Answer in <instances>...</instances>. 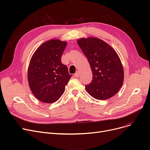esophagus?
I'll use <instances>...</instances> for the list:
<instances>
[{
	"label": "esophagus",
	"mask_w": 150,
	"mask_h": 150,
	"mask_svg": "<svg viewBox=\"0 0 150 150\" xmlns=\"http://www.w3.org/2000/svg\"><path fill=\"white\" fill-rule=\"evenodd\" d=\"M74 75H75V77L79 76V72H78V71H77V72L74 74Z\"/></svg>",
	"instance_id": "esophagus-1"
}]
</instances>
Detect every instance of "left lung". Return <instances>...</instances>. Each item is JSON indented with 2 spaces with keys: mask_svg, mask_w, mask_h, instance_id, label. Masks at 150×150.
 I'll return each mask as SVG.
<instances>
[{
  "mask_svg": "<svg viewBox=\"0 0 150 150\" xmlns=\"http://www.w3.org/2000/svg\"><path fill=\"white\" fill-rule=\"evenodd\" d=\"M78 44L92 70V81L85 88L94 98L103 100L113 97L122 87L124 72L116 52L107 43L96 38H82Z\"/></svg>",
  "mask_w": 150,
  "mask_h": 150,
  "instance_id": "8db88e82",
  "label": "left lung"
}]
</instances>
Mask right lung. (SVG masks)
<instances>
[{"label":"right lung","mask_w":150,"mask_h":150,"mask_svg":"<svg viewBox=\"0 0 150 150\" xmlns=\"http://www.w3.org/2000/svg\"><path fill=\"white\" fill-rule=\"evenodd\" d=\"M66 45V42L58 39L47 41L36 50L30 60L28 70L30 88L34 96L44 103L57 101L72 76L61 62Z\"/></svg>","instance_id":"right-lung-1"}]
</instances>
